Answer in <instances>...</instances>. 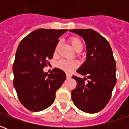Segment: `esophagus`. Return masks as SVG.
Returning <instances> with one entry per match:
<instances>
[{"instance_id":"34e87169","label":"esophagus","mask_w":129,"mask_h":129,"mask_svg":"<svg viewBox=\"0 0 129 129\" xmlns=\"http://www.w3.org/2000/svg\"><path fill=\"white\" fill-rule=\"evenodd\" d=\"M66 77H67L68 79H69V78H70V77H71V75H70V74H66Z\"/></svg>"}]
</instances>
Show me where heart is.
Listing matches in <instances>:
<instances>
[{
	"label": "heart",
	"instance_id": "obj_1",
	"mask_svg": "<svg viewBox=\"0 0 129 129\" xmlns=\"http://www.w3.org/2000/svg\"><path fill=\"white\" fill-rule=\"evenodd\" d=\"M70 44L73 46V48L77 52H80V51L83 49L84 48V43L83 41H81L80 39H79L77 37H70V39H69ZM59 45H60V43H58L56 44V47L54 48V54H57V51L59 48ZM56 66L61 69V70H64L65 72L66 73H70L72 70L74 69H75L79 66V63L78 61H77L75 60H71V61H68V60H61L59 61Z\"/></svg>",
	"mask_w": 129,
	"mask_h": 129
}]
</instances>
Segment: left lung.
Returning <instances> with one entry per match:
<instances>
[{
  "label": "left lung",
  "instance_id": "left-lung-1",
  "mask_svg": "<svg viewBox=\"0 0 129 129\" xmlns=\"http://www.w3.org/2000/svg\"><path fill=\"white\" fill-rule=\"evenodd\" d=\"M70 31L83 37L87 49L86 60L77 70L87 78L72 77L77 81V86L71 92L72 100L79 110L95 113L102 111L111 99L117 81L115 60L108 41L98 32L92 29Z\"/></svg>",
  "mask_w": 129,
  "mask_h": 129
}]
</instances>
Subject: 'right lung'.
I'll return each instance as SVG.
<instances>
[{"instance_id":"obj_1","label":"right lung","mask_w":129,"mask_h":129,"mask_svg":"<svg viewBox=\"0 0 129 129\" xmlns=\"http://www.w3.org/2000/svg\"><path fill=\"white\" fill-rule=\"evenodd\" d=\"M68 29H39L22 40L13 64V84L21 103L27 109L38 112L54 102L56 92L66 79V73L54 68L43 72L50 63L59 38Z\"/></svg>"}]
</instances>
